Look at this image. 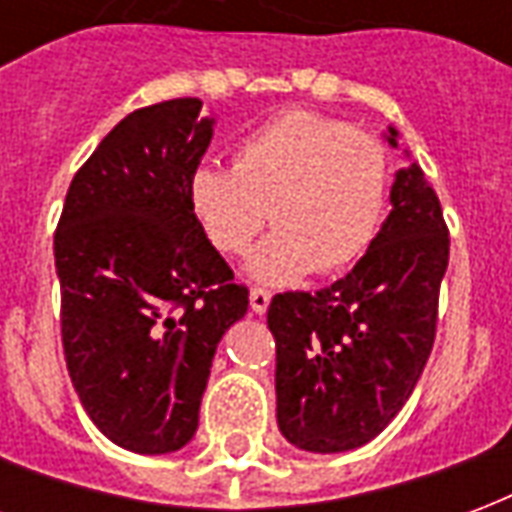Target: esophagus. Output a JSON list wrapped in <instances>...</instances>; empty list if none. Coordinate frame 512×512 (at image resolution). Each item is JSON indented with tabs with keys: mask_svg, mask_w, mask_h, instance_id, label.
I'll return each instance as SVG.
<instances>
[{
	"mask_svg": "<svg viewBox=\"0 0 512 512\" xmlns=\"http://www.w3.org/2000/svg\"><path fill=\"white\" fill-rule=\"evenodd\" d=\"M268 304H271V293L263 288H252L249 290V307L255 315H263L268 310Z\"/></svg>",
	"mask_w": 512,
	"mask_h": 512,
	"instance_id": "34e87169",
	"label": "esophagus"
}]
</instances>
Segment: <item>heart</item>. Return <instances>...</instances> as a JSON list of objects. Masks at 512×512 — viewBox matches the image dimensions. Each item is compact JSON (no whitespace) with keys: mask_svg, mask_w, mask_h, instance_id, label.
I'll return each instance as SVG.
<instances>
[{"mask_svg":"<svg viewBox=\"0 0 512 512\" xmlns=\"http://www.w3.org/2000/svg\"><path fill=\"white\" fill-rule=\"evenodd\" d=\"M386 200L389 156L376 136L301 109L244 136L233 167L202 164L189 178L191 213L224 255L246 252L271 211L277 233L246 260L266 285L356 263L376 241Z\"/></svg>","mask_w":512,"mask_h":512,"instance_id":"obj_1","label":"heart"}]
</instances>
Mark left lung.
Listing matches in <instances>:
<instances>
[{
	"label": "left lung",
	"mask_w": 512,
	"mask_h": 512,
	"mask_svg": "<svg viewBox=\"0 0 512 512\" xmlns=\"http://www.w3.org/2000/svg\"><path fill=\"white\" fill-rule=\"evenodd\" d=\"M384 139L400 147L397 128ZM389 202L376 241L348 277L315 293H277L268 307L277 425L299 450L348 452L376 439L428 362L450 235L414 161L395 172Z\"/></svg>",
	"instance_id": "1"
}]
</instances>
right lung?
I'll list each match as a JSON object with an SVG mask.
<instances>
[{
	"label": "right lung",
	"instance_id": "add662e5",
	"mask_svg": "<svg viewBox=\"0 0 512 512\" xmlns=\"http://www.w3.org/2000/svg\"><path fill=\"white\" fill-rule=\"evenodd\" d=\"M213 126L200 98L123 117L76 172L54 235L73 389L95 428L139 455L189 444L216 345L249 307L191 213Z\"/></svg>",
	"mask_w": 512,
	"mask_h": 512
}]
</instances>
